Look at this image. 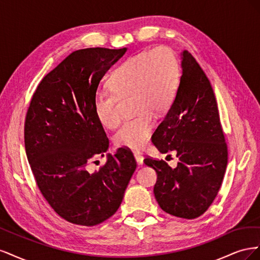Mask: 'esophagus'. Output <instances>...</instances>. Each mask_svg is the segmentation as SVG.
Returning a JSON list of instances; mask_svg holds the SVG:
<instances>
[{
	"label": "esophagus",
	"instance_id": "esophagus-1",
	"mask_svg": "<svg viewBox=\"0 0 260 260\" xmlns=\"http://www.w3.org/2000/svg\"><path fill=\"white\" fill-rule=\"evenodd\" d=\"M135 158H136V161L138 162V165H142L143 164L144 157H143V155L141 154V153H135Z\"/></svg>",
	"mask_w": 260,
	"mask_h": 260
}]
</instances>
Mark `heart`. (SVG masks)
Masks as SVG:
<instances>
[{
  "label": "heart",
  "mask_w": 260,
  "mask_h": 260,
  "mask_svg": "<svg viewBox=\"0 0 260 260\" xmlns=\"http://www.w3.org/2000/svg\"><path fill=\"white\" fill-rule=\"evenodd\" d=\"M180 69L176 55L169 49L156 48L135 55L118 67L109 78V91L99 92L93 102L99 122L107 129L119 123L117 99L131 96L132 113L137 114L115 135L118 146L142 149L154 130V116L168 111L176 96Z\"/></svg>",
  "instance_id": "1"
}]
</instances>
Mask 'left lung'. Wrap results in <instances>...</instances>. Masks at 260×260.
<instances>
[{"mask_svg": "<svg viewBox=\"0 0 260 260\" xmlns=\"http://www.w3.org/2000/svg\"><path fill=\"white\" fill-rule=\"evenodd\" d=\"M176 98L152 137L162 154L176 152L171 168L164 160L145 158L157 174L154 195L159 207L172 216L194 219L214 202L222 183L228 149L217 102L208 78L191 53L183 50Z\"/></svg>", "mask_w": 260, "mask_h": 260, "instance_id": "left-lung-1", "label": "left lung"}]
</instances>
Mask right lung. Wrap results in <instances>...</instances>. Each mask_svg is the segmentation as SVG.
<instances>
[{"mask_svg":"<svg viewBox=\"0 0 260 260\" xmlns=\"http://www.w3.org/2000/svg\"><path fill=\"white\" fill-rule=\"evenodd\" d=\"M127 50L73 52L43 78L28 108L25 147L37 184L52 208L75 224L95 225L112 217L137 168L131 152L119 147L100 170H88L93 157L108 149L94 98Z\"/></svg>","mask_w":260,"mask_h":260,"instance_id":"1","label":"right lung"}]
</instances>
